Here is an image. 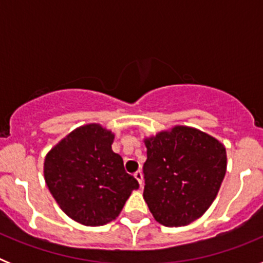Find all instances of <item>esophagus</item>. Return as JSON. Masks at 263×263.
<instances>
[{"label":"esophagus","instance_id":"obj_1","mask_svg":"<svg viewBox=\"0 0 263 263\" xmlns=\"http://www.w3.org/2000/svg\"><path fill=\"white\" fill-rule=\"evenodd\" d=\"M134 178H136L137 180H138L139 185L142 187V184H143V175H142V171H141V170H138V171H136V173H134Z\"/></svg>","mask_w":263,"mask_h":263}]
</instances>
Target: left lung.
<instances>
[{
    "label": "left lung",
    "instance_id": "1",
    "mask_svg": "<svg viewBox=\"0 0 263 263\" xmlns=\"http://www.w3.org/2000/svg\"><path fill=\"white\" fill-rule=\"evenodd\" d=\"M143 199L158 222L183 227L215 200L227 171V152L200 130L175 126L145 139Z\"/></svg>",
    "mask_w": 263,
    "mask_h": 263
}]
</instances>
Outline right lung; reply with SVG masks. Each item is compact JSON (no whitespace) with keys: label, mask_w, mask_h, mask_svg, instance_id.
Returning a JSON list of instances; mask_svg holds the SVG:
<instances>
[{"label":"right lung","mask_w":263,"mask_h":263,"mask_svg":"<svg viewBox=\"0 0 263 263\" xmlns=\"http://www.w3.org/2000/svg\"><path fill=\"white\" fill-rule=\"evenodd\" d=\"M115 136L85 125L62 139L45 159V179L63 212L88 227L115 220L138 182L113 153Z\"/></svg>","instance_id":"obj_1"}]
</instances>
